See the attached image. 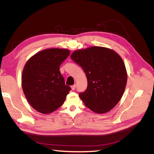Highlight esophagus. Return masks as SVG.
Instances as JSON below:
<instances>
[{"label": "esophagus", "instance_id": "1", "mask_svg": "<svg viewBox=\"0 0 154 154\" xmlns=\"http://www.w3.org/2000/svg\"><path fill=\"white\" fill-rule=\"evenodd\" d=\"M71 88H72V91L75 90V88H76V85H72V86H71Z\"/></svg>", "mask_w": 154, "mask_h": 154}]
</instances>
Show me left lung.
Wrapping results in <instances>:
<instances>
[{"label":"left lung","mask_w":154,"mask_h":154,"mask_svg":"<svg viewBox=\"0 0 154 154\" xmlns=\"http://www.w3.org/2000/svg\"><path fill=\"white\" fill-rule=\"evenodd\" d=\"M71 58L86 74L87 89L79 93L83 103L98 114L112 109L122 98L127 81L119 55L110 49L94 46L75 51Z\"/></svg>","instance_id":"obj_1"}]
</instances>
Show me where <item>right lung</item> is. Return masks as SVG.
Returning <instances> with one entry per match:
<instances>
[{
    "mask_svg": "<svg viewBox=\"0 0 154 154\" xmlns=\"http://www.w3.org/2000/svg\"><path fill=\"white\" fill-rule=\"evenodd\" d=\"M70 54L65 49H48L29 59L22 72V86L27 100L40 113L49 114L64 103L71 87L66 85L60 66Z\"/></svg>",
    "mask_w": 154,
    "mask_h": 154,
    "instance_id": "obj_1",
    "label": "right lung"
}]
</instances>
